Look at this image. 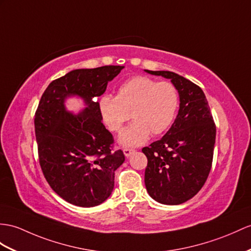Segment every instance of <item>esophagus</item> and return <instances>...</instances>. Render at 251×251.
I'll use <instances>...</instances> for the list:
<instances>
[{
	"mask_svg": "<svg viewBox=\"0 0 251 251\" xmlns=\"http://www.w3.org/2000/svg\"><path fill=\"white\" fill-rule=\"evenodd\" d=\"M134 152H135V150L132 149V148H125L124 149V153L126 157H129L132 153H134Z\"/></svg>",
	"mask_w": 251,
	"mask_h": 251,
	"instance_id": "esophagus-1",
	"label": "esophagus"
}]
</instances>
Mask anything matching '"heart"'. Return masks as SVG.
Wrapping results in <instances>:
<instances>
[{
    "instance_id": "b5f03b06",
    "label": "heart",
    "mask_w": 251,
    "mask_h": 251,
    "mask_svg": "<svg viewBox=\"0 0 251 251\" xmlns=\"http://www.w3.org/2000/svg\"><path fill=\"white\" fill-rule=\"evenodd\" d=\"M179 93L170 82H157L148 76H134L118 87L117 95H105L99 103L104 124L112 132H120L131 117L134 121L120 133L125 147L145 144L150 135L169 129L179 108Z\"/></svg>"
}]
</instances>
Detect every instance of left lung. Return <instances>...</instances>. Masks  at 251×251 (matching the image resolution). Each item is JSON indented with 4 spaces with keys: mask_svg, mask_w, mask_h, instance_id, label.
I'll return each instance as SVG.
<instances>
[{
    "mask_svg": "<svg viewBox=\"0 0 251 251\" xmlns=\"http://www.w3.org/2000/svg\"><path fill=\"white\" fill-rule=\"evenodd\" d=\"M145 71L169 78L180 97L179 112L170 129L142 150L148 158L145 185L157 202L181 204L193 198L209 176L216 126L198 85L172 71Z\"/></svg>",
    "mask_w": 251,
    "mask_h": 251,
    "instance_id": "1",
    "label": "left lung"
}]
</instances>
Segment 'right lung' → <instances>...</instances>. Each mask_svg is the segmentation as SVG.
I'll return each mask as SVG.
<instances>
[{
	"label": "right lung",
	"mask_w": 251,
	"mask_h": 251,
	"mask_svg": "<svg viewBox=\"0 0 251 251\" xmlns=\"http://www.w3.org/2000/svg\"><path fill=\"white\" fill-rule=\"evenodd\" d=\"M122 69L72 70L52 81L41 96L34 119L39 164L49 185L71 204L90 207L105 201L114 189L115 170L125 162L122 150H113V135L96 102ZM71 95L88 105L76 115L64 107Z\"/></svg>",
	"instance_id": "add662e5"
}]
</instances>
